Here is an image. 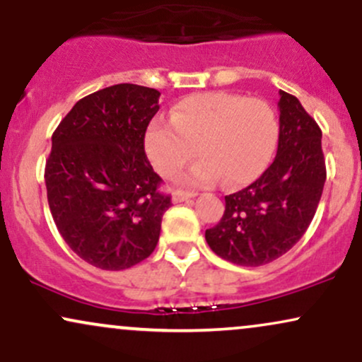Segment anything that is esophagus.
Wrapping results in <instances>:
<instances>
[{"instance_id": "34e87169", "label": "esophagus", "mask_w": 362, "mask_h": 362, "mask_svg": "<svg viewBox=\"0 0 362 362\" xmlns=\"http://www.w3.org/2000/svg\"><path fill=\"white\" fill-rule=\"evenodd\" d=\"M195 197L194 192H184V190H175V192L172 194V199L173 202H184V201H189V199Z\"/></svg>"}]
</instances>
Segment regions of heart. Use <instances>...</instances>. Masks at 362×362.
Instances as JSON below:
<instances>
[{"label": "heart", "instance_id": "obj_1", "mask_svg": "<svg viewBox=\"0 0 362 362\" xmlns=\"http://www.w3.org/2000/svg\"><path fill=\"white\" fill-rule=\"evenodd\" d=\"M279 119L269 102L228 91L182 98L170 120L155 119L144 134V151L161 177H173L197 155L184 184L231 187L257 180L271 165L279 143Z\"/></svg>", "mask_w": 362, "mask_h": 362}]
</instances>
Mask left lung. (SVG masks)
Segmentation results:
<instances>
[{"mask_svg":"<svg viewBox=\"0 0 362 362\" xmlns=\"http://www.w3.org/2000/svg\"><path fill=\"white\" fill-rule=\"evenodd\" d=\"M279 143L271 167L238 192L206 242L216 255L259 267L291 250L308 230L325 185L322 131L293 95L279 91Z\"/></svg>","mask_w":362,"mask_h":362,"instance_id":"left-lung-1","label":"left lung"}]
</instances>
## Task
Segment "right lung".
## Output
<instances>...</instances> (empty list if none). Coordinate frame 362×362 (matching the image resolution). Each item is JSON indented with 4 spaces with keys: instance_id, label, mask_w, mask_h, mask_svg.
<instances>
[{
    "instance_id": "right-lung-1",
    "label": "right lung",
    "mask_w": 362,
    "mask_h": 362,
    "mask_svg": "<svg viewBox=\"0 0 362 362\" xmlns=\"http://www.w3.org/2000/svg\"><path fill=\"white\" fill-rule=\"evenodd\" d=\"M160 95L132 83L98 90L52 134L45 187L54 223L80 259L103 271L148 259L172 206L144 153Z\"/></svg>"
}]
</instances>
